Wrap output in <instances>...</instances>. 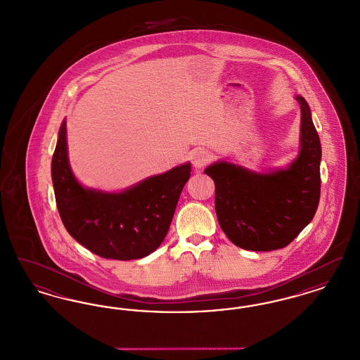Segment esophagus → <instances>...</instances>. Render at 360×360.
Here are the masks:
<instances>
[{"instance_id":"34e87169","label":"esophagus","mask_w":360,"mask_h":360,"mask_svg":"<svg viewBox=\"0 0 360 360\" xmlns=\"http://www.w3.org/2000/svg\"><path fill=\"white\" fill-rule=\"evenodd\" d=\"M210 160V155L204 150H197L191 154V163L195 169H202Z\"/></svg>"}]
</instances>
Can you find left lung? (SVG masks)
Masks as SVG:
<instances>
[{
	"mask_svg": "<svg viewBox=\"0 0 360 360\" xmlns=\"http://www.w3.org/2000/svg\"><path fill=\"white\" fill-rule=\"evenodd\" d=\"M301 106V148L286 169L250 172L216 162L205 169L216 185L217 220L235 245L248 251H273L290 244L308 225L320 201V137L304 97Z\"/></svg>",
	"mask_w": 360,
	"mask_h": 360,
	"instance_id": "1",
	"label": "left lung"
}]
</instances>
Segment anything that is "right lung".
<instances>
[{"label":"right lung","instance_id":"add662e5","mask_svg":"<svg viewBox=\"0 0 360 360\" xmlns=\"http://www.w3.org/2000/svg\"><path fill=\"white\" fill-rule=\"evenodd\" d=\"M190 172L188 162L120 193L84 188L70 167L66 120L52 155V184L65 228L105 259L132 260L154 252L169 232Z\"/></svg>","mask_w":360,"mask_h":360}]
</instances>
